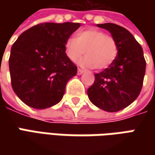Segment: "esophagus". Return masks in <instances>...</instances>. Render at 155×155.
I'll use <instances>...</instances> for the list:
<instances>
[{
  "mask_svg": "<svg viewBox=\"0 0 155 155\" xmlns=\"http://www.w3.org/2000/svg\"><path fill=\"white\" fill-rule=\"evenodd\" d=\"M84 72V71L82 70V69H78V75H82Z\"/></svg>",
  "mask_w": 155,
  "mask_h": 155,
  "instance_id": "1",
  "label": "esophagus"
}]
</instances>
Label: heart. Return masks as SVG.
Here are the masks:
<instances>
[{"instance_id": "1", "label": "heart", "mask_w": 155, "mask_h": 155, "mask_svg": "<svg viewBox=\"0 0 155 155\" xmlns=\"http://www.w3.org/2000/svg\"><path fill=\"white\" fill-rule=\"evenodd\" d=\"M64 51L69 60L77 62L84 53L86 57L80 65L86 68L104 70L116 60L118 45L113 37L96 28H87L77 33L76 39L69 38L64 43Z\"/></svg>"}]
</instances>
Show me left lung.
<instances>
[{"label":"left lung","instance_id":"obj_1","mask_svg":"<svg viewBox=\"0 0 155 155\" xmlns=\"http://www.w3.org/2000/svg\"><path fill=\"white\" fill-rule=\"evenodd\" d=\"M116 39L118 54L109 68L95 74L87 91L90 101L101 110L116 112L132 104L139 96L146 71L143 50L132 33L113 23L97 24Z\"/></svg>","mask_w":155,"mask_h":155}]
</instances>
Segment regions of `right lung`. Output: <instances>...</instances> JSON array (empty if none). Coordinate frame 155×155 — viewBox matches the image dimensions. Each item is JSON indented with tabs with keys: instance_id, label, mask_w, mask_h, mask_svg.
I'll return each mask as SVG.
<instances>
[{
	"instance_id": "obj_1",
	"label": "right lung",
	"mask_w": 155,
	"mask_h": 155,
	"mask_svg": "<svg viewBox=\"0 0 155 155\" xmlns=\"http://www.w3.org/2000/svg\"><path fill=\"white\" fill-rule=\"evenodd\" d=\"M80 23H41L19 36L11 48V84L21 101L38 110L58 104L78 68L65 55L64 43Z\"/></svg>"
}]
</instances>
